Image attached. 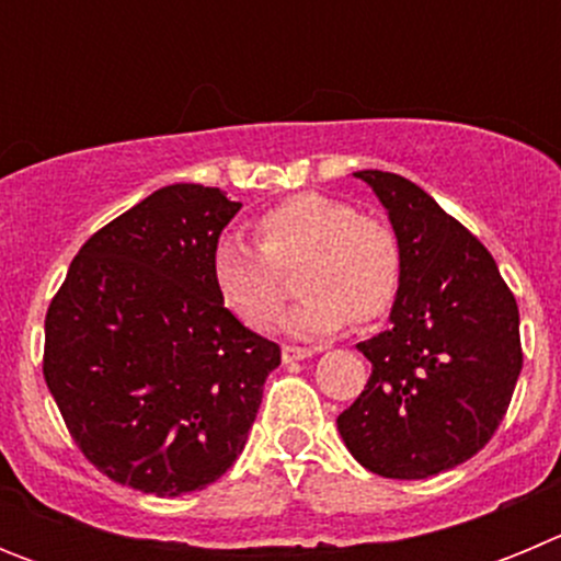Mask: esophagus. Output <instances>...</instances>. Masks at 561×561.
<instances>
[{
	"mask_svg": "<svg viewBox=\"0 0 561 561\" xmlns=\"http://www.w3.org/2000/svg\"><path fill=\"white\" fill-rule=\"evenodd\" d=\"M320 348H297V345H284V351H280V356H284V362H300V359H309V356H314Z\"/></svg>",
	"mask_w": 561,
	"mask_h": 561,
	"instance_id": "esophagus-1",
	"label": "esophagus"
}]
</instances>
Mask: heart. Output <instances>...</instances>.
I'll return each instance as SVG.
<instances>
[{
  "label": "heart",
  "instance_id": "heart-1",
  "mask_svg": "<svg viewBox=\"0 0 561 561\" xmlns=\"http://www.w3.org/2000/svg\"><path fill=\"white\" fill-rule=\"evenodd\" d=\"M257 247L236 232L210 252V280L227 314L250 331H270L295 266L300 300L286 331L300 340L329 336L354 317L368 325L390 314L404 280V252L388 221L362 216L329 193L304 191L272 205L255 221Z\"/></svg>",
  "mask_w": 561,
  "mask_h": 561
}]
</instances>
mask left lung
<instances>
[{
  "label": "left lung",
  "instance_id": "1",
  "mask_svg": "<svg viewBox=\"0 0 561 561\" xmlns=\"http://www.w3.org/2000/svg\"><path fill=\"white\" fill-rule=\"evenodd\" d=\"M404 252L390 329L356 348L374 370L336 419L348 453L381 478L424 480L492 440L523 370L519 309L492 252L415 182L356 171Z\"/></svg>",
  "mask_w": 561,
  "mask_h": 561
}]
</instances>
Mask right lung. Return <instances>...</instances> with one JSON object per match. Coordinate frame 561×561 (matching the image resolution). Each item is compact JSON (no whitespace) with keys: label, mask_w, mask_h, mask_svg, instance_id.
I'll use <instances>...</instances> for the list:
<instances>
[{"label":"right lung","mask_w":561,"mask_h":561,"mask_svg":"<svg viewBox=\"0 0 561 561\" xmlns=\"http://www.w3.org/2000/svg\"><path fill=\"white\" fill-rule=\"evenodd\" d=\"M241 210L168 185L89 238L44 320V381L98 472L157 497L241 455L280 348L219 304L210 252Z\"/></svg>","instance_id":"right-lung-1"}]
</instances>
